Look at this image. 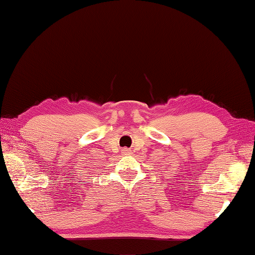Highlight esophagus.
Returning a JSON list of instances; mask_svg holds the SVG:
<instances>
[{"label":"esophagus","instance_id":"34e87169","mask_svg":"<svg viewBox=\"0 0 255 255\" xmlns=\"http://www.w3.org/2000/svg\"><path fill=\"white\" fill-rule=\"evenodd\" d=\"M122 154H124V155H128V154H130V150L127 149V148L123 149V150H122Z\"/></svg>","mask_w":255,"mask_h":255}]
</instances>
